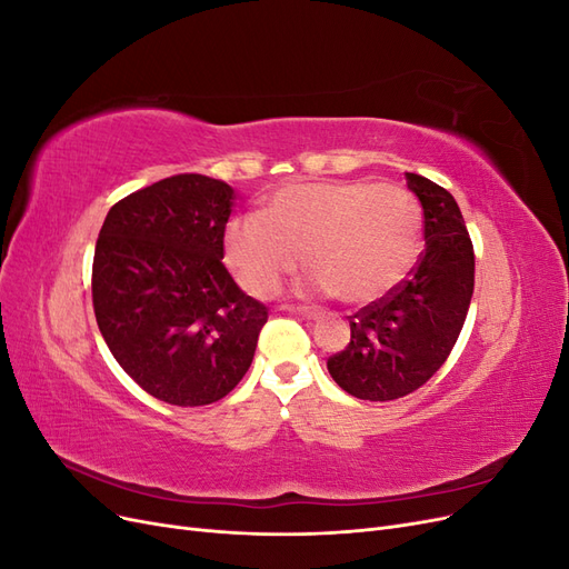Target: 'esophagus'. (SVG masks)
I'll use <instances>...</instances> for the list:
<instances>
[{
	"label": "esophagus",
	"instance_id": "34e87169",
	"mask_svg": "<svg viewBox=\"0 0 569 569\" xmlns=\"http://www.w3.org/2000/svg\"><path fill=\"white\" fill-rule=\"evenodd\" d=\"M289 311L303 320H318L322 316L320 311H316V308H289Z\"/></svg>",
	"mask_w": 569,
	"mask_h": 569
}]
</instances>
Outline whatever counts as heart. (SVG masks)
<instances>
[{
  "label": "heart",
  "mask_w": 569,
  "mask_h": 569,
  "mask_svg": "<svg viewBox=\"0 0 569 569\" xmlns=\"http://www.w3.org/2000/svg\"><path fill=\"white\" fill-rule=\"evenodd\" d=\"M420 228V206L399 184L299 182L282 187L266 213L232 218L226 256L253 297L274 295L303 256L320 291L368 303L403 280Z\"/></svg>",
  "instance_id": "1"
}]
</instances>
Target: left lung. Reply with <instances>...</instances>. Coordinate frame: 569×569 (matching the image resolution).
Listing matches in <instances>:
<instances>
[{"label":"left lung","instance_id":"8db88e82","mask_svg":"<svg viewBox=\"0 0 569 569\" xmlns=\"http://www.w3.org/2000/svg\"><path fill=\"white\" fill-rule=\"evenodd\" d=\"M425 213V251L410 278L349 320V347L327 358L332 380L356 399L393 401L420 389L468 316L475 251L456 199L437 182L406 173Z\"/></svg>","mask_w":569,"mask_h":569}]
</instances>
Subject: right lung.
Instances as JSON below:
<instances>
[{"instance_id":"right-lung-1","label":"right lung","mask_w":569,"mask_h":569,"mask_svg":"<svg viewBox=\"0 0 569 569\" xmlns=\"http://www.w3.org/2000/svg\"><path fill=\"white\" fill-rule=\"evenodd\" d=\"M226 182L184 173L120 199L99 230L92 303L118 366L153 399L209 406L247 375L268 308L222 266Z\"/></svg>"}]
</instances>
